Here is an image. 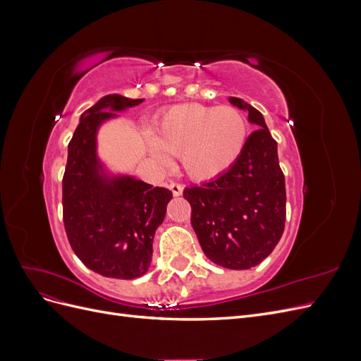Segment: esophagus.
Returning <instances> with one entry per match:
<instances>
[{"label":"esophagus","instance_id":"34e87169","mask_svg":"<svg viewBox=\"0 0 361 361\" xmlns=\"http://www.w3.org/2000/svg\"><path fill=\"white\" fill-rule=\"evenodd\" d=\"M170 190H171L173 195H182V192H183V187L180 183H176V182L170 183Z\"/></svg>","mask_w":361,"mask_h":361}]
</instances>
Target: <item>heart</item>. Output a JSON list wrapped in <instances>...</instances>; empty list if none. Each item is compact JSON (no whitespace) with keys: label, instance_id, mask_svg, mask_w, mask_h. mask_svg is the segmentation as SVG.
I'll return each mask as SVG.
<instances>
[{"label":"heart","instance_id":"b5f03b06","mask_svg":"<svg viewBox=\"0 0 361 361\" xmlns=\"http://www.w3.org/2000/svg\"><path fill=\"white\" fill-rule=\"evenodd\" d=\"M247 137V118L238 108L182 104L158 117L150 150L162 161L167 159L166 152L179 157L188 178L206 182L235 166Z\"/></svg>","mask_w":361,"mask_h":361}]
</instances>
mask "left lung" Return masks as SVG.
Segmentation results:
<instances>
[{"mask_svg":"<svg viewBox=\"0 0 361 361\" xmlns=\"http://www.w3.org/2000/svg\"><path fill=\"white\" fill-rule=\"evenodd\" d=\"M228 101L247 110L257 129L231 170L185 188L183 197L191 204V226L206 257L223 268L248 269L272 253L285 231V174L264 116L239 97Z\"/></svg>","mask_w":361,"mask_h":361,"instance_id":"1","label":"left lung"}]
</instances>
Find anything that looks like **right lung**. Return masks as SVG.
<instances>
[{"label": "right lung", "instance_id": "1", "mask_svg": "<svg viewBox=\"0 0 361 361\" xmlns=\"http://www.w3.org/2000/svg\"><path fill=\"white\" fill-rule=\"evenodd\" d=\"M145 99L106 94L84 111L68 146L63 176V223L82 264L104 277L130 280L146 274L152 243L164 221L170 190L130 176H108L96 155L102 122Z\"/></svg>", "mask_w": 361, "mask_h": 361}]
</instances>
